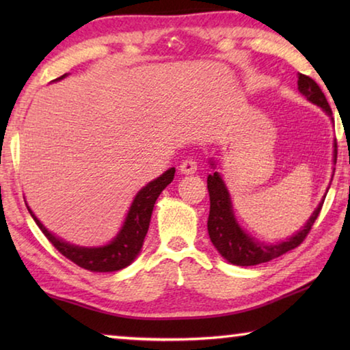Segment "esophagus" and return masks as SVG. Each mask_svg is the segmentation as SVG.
I'll return each instance as SVG.
<instances>
[{
  "label": "esophagus",
  "instance_id": "obj_1",
  "mask_svg": "<svg viewBox=\"0 0 350 350\" xmlns=\"http://www.w3.org/2000/svg\"><path fill=\"white\" fill-rule=\"evenodd\" d=\"M179 170L182 171L183 174H193V173H196L198 162L194 161V159H185V161L180 162Z\"/></svg>",
  "mask_w": 350,
  "mask_h": 350
}]
</instances>
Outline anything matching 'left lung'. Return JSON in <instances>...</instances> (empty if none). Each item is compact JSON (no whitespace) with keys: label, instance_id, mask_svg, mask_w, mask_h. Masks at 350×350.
Returning <instances> with one entry per match:
<instances>
[{"label":"left lung","instance_id":"left-lung-1","mask_svg":"<svg viewBox=\"0 0 350 350\" xmlns=\"http://www.w3.org/2000/svg\"><path fill=\"white\" fill-rule=\"evenodd\" d=\"M298 88L301 94L309 98L312 103L321 106L329 116L332 114L327 98H325L324 92L321 91V88L318 86V83L315 80L310 79L309 75L298 74ZM334 152V161L336 162V154H338L336 142ZM206 187H208L210 193V215L208 224H206L208 225L210 239L217 248V252L221 253L228 262H232L234 265H242V267L267 262V260L281 256V254L293 250V248L303 244V241L307 238V234L310 233L313 224H315L318 219L319 211H321L324 204L321 202L318 205V208L313 211V215L310 216L309 222L306 224V227L295 236H292L288 241H284L278 245H262L242 232L239 225L236 224L232 211V204H230L228 191L217 173H213L208 176V179H206Z\"/></svg>","mask_w":350,"mask_h":350}]
</instances>
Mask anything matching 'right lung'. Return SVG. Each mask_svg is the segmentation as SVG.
Returning <instances> with one entry per match:
<instances>
[{"label": "right lung", "mask_w": 350, "mask_h": 350, "mask_svg": "<svg viewBox=\"0 0 350 350\" xmlns=\"http://www.w3.org/2000/svg\"><path fill=\"white\" fill-rule=\"evenodd\" d=\"M66 77V74L58 77L57 80ZM174 168H170L168 171L157 177L156 180L148 183L137 193L134 202L129 208L126 216L125 225H123L120 233L117 238L111 242V244L98 248H85L70 245L68 242H63L62 239L55 238L54 234L47 232L33 213H31L33 221L37 222L41 232L46 236L52 245H54L58 252H60L64 258L72 260L74 264L79 265L81 269L91 270V271H116L125 269L137 256L142 245H144V239L148 233V227H150L151 213L156 204V199L159 198L165 188H167L174 179Z\"/></svg>", "instance_id": "right-lung-1"}]
</instances>
